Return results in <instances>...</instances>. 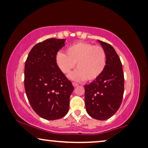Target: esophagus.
Here are the masks:
<instances>
[{"label":"esophagus","mask_w":148,"mask_h":148,"mask_svg":"<svg viewBox=\"0 0 148 148\" xmlns=\"http://www.w3.org/2000/svg\"><path fill=\"white\" fill-rule=\"evenodd\" d=\"M73 86H74V87H77V86H78V84H77V83H75V82H73Z\"/></svg>","instance_id":"esophagus-1"}]
</instances>
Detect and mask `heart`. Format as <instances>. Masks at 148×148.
<instances>
[{
	"mask_svg": "<svg viewBox=\"0 0 148 148\" xmlns=\"http://www.w3.org/2000/svg\"><path fill=\"white\" fill-rule=\"evenodd\" d=\"M66 53H58L56 62L64 74L69 73L77 63V69L69 75V77L74 81H95L101 76L106 66V52L100 45L79 42L70 45L66 49Z\"/></svg>",
	"mask_w": 148,
	"mask_h": 148,
	"instance_id": "obj_1",
	"label": "heart"
}]
</instances>
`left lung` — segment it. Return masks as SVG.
<instances>
[{
  "mask_svg": "<svg viewBox=\"0 0 148 148\" xmlns=\"http://www.w3.org/2000/svg\"><path fill=\"white\" fill-rule=\"evenodd\" d=\"M98 41L106 52L107 64L99 78L84 86L85 104L90 116L105 120L120 108L123 99L124 77L122 62L114 47L105 42Z\"/></svg>",
  "mask_w": 148,
  "mask_h": 148,
  "instance_id": "obj_1",
  "label": "left lung"
}]
</instances>
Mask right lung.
Here are the masks:
<instances>
[{
  "label": "right lung",
  "mask_w": 148,
  "mask_h": 148,
  "mask_svg": "<svg viewBox=\"0 0 148 148\" xmlns=\"http://www.w3.org/2000/svg\"><path fill=\"white\" fill-rule=\"evenodd\" d=\"M65 39H51L36 44L25 63L24 88L33 110L40 117L53 120L69 112L74 88L58 67L56 56Z\"/></svg>",
  "instance_id": "1"
}]
</instances>
